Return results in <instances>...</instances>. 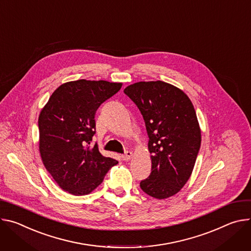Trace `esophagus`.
Masks as SVG:
<instances>
[{"mask_svg":"<svg viewBox=\"0 0 251 251\" xmlns=\"http://www.w3.org/2000/svg\"><path fill=\"white\" fill-rule=\"evenodd\" d=\"M122 157H123V159H124L125 161H126V160H129V159L132 157V152L129 151H126L125 154L122 155Z\"/></svg>","mask_w":251,"mask_h":251,"instance_id":"1","label":"esophagus"}]
</instances>
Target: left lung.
<instances>
[{
  "label": "left lung",
  "mask_w": 251,
  "mask_h": 251,
  "mask_svg": "<svg viewBox=\"0 0 251 251\" xmlns=\"http://www.w3.org/2000/svg\"><path fill=\"white\" fill-rule=\"evenodd\" d=\"M124 92L141 110L150 137L151 173L141 188L156 200L171 198L189 179L201 149L196 109L180 89L161 80L138 81Z\"/></svg>",
  "instance_id": "1"
}]
</instances>
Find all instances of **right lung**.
I'll return each mask as SVG.
<instances>
[{
	"mask_svg": "<svg viewBox=\"0 0 251 251\" xmlns=\"http://www.w3.org/2000/svg\"><path fill=\"white\" fill-rule=\"evenodd\" d=\"M122 82L78 79L61 85L39 116V151L46 170L58 185L74 196L96 189L118 161L103 156L96 144L99 106L117 94Z\"/></svg>",
	"mask_w": 251,
	"mask_h": 251,
	"instance_id": "1",
	"label": "right lung"
}]
</instances>
